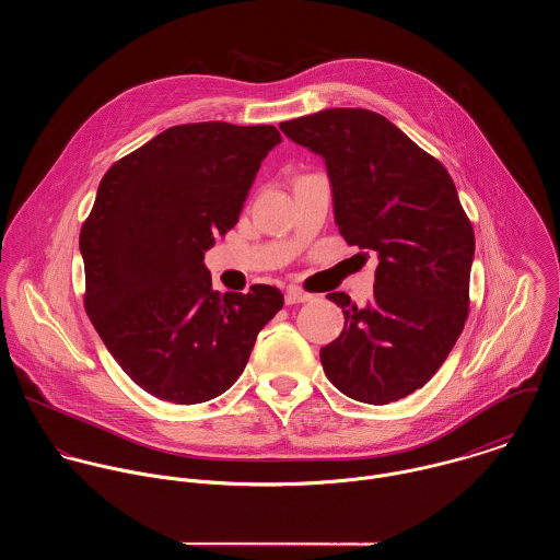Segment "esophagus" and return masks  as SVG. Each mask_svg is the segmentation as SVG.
Masks as SVG:
<instances>
[{
    "label": "esophagus",
    "instance_id": "esophagus-1",
    "mask_svg": "<svg viewBox=\"0 0 560 560\" xmlns=\"http://www.w3.org/2000/svg\"><path fill=\"white\" fill-rule=\"evenodd\" d=\"M311 300H313V295H308V293H304V291H300V289H289V291H287V295H284L287 306L304 304V302H311Z\"/></svg>",
    "mask_w": 560,
    "mask_h": 560
}]
</instances>
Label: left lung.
<instances>
[{"label": "left lung", "instance_id": "left-lung-1", "mask_svg": "<svg viewBox=\"0 0 560 560\" xmlns=\"http://www.w3.org/2000/svg\"><path fill=\"white\" fill-rule=\"evenodd\" d=\"M280 129L325 161L340 235L380 258L366 306L327 295L345 327L320 349L323 371L349 399H402L438 373L468 319L475 231L455 183L371 109H323Z\"/></svg>", "mask_w": 560, "mask_h": 560}]
</instances>
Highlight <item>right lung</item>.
Wrapping results in <instances>:
<instances>
[{"label": "right lung", "instance_id": "add662e5", "mask_svg": "<svg viewBox=\"0 0 560 560\" xmlns=\"http://www.w3.org/2000/svg\"><path fill=\"white\" fill-rule=\"evenodd\" d=\"M280 142L271 125H178L101 178L80 233L83 306L120 369L158 399L194 405L226 393L284 304L269 284L220 295L205 267Z\"/></svg>", "mask_w": 560, "mask_h": 560}]
</instances>
